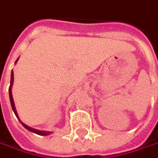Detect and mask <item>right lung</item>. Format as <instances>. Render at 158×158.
Segmentation results:
<instances>
[{"mask_svg":"<svg viewBox=\"0 0 158 158\" xmlns=\"http://www.w3.org/2000/svg\"><path fill=\"white\" fill-rule=\"evenodd\" d=\"M19 60V58L16 60L15 63H17V61ZM14 74H13V70H11V76H10V88H9V96H10V105H11V107H12V110L14 112L15 115L17 116V118L19 119V121L20 122V123L29 131L31 132H34L35 134L41 135V136H47V135L52 134V131H40V130H36V129H34V128H31L29 126H27V124H25L24 123H22L19 119V117L18 115V113H17V110H16V107H15V104H14V100H13V97H12V92H11V88H12V85H13V80H14Z\"/></svg>","mask_w":158,"mask_h":158,"instance_id":"obj_1","label":"right lung"}]
</instances>
